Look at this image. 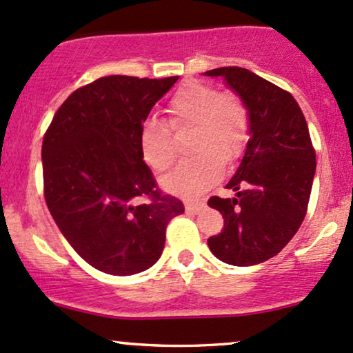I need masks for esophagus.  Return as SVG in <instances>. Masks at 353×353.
<instances>
[{"instance_id": "obj_1", "label": "esophagus", "mask_w": 353, "mask_h": 353, "mask_svg": "<svg viewBox=\"0 0 353 353\" xmlns=\"http://www.w3.org/2000/svg\"><path fill=\"white\" fill-rule=\"evenodd\" d=\"M184 205H185V210H188V212H194V214L201 212V210L205 208L204 202H199V201H185Z\"/></svg>"}]
</instances>
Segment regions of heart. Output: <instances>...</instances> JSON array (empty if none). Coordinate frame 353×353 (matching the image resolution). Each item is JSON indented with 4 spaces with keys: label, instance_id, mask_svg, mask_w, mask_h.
Returning <instances> with one entry per match:
<instances>
[{
    "label": "heart",
    "instance_id": "b5f03b06",
    "mask_svg": "<svg viewBox=\"0 0 353 353\" xmlns=\"http://www.w3.org/2000/svg\"><path fill=\"white\" fill-rule=\"evenodd\" d=\"M169 124L149 121L141 131V152L156 172H164L179 154L172 131L190 128L185 148L192 154L164 177L168 190L181 196L204 192L222 176L224 163L244 152L250 132L245 101L234 91H219L214 84L188 79L168 101Z\"/></svg>",
    "mask_w": 353,
    "mask_h": 353
}]
</instances>
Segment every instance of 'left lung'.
Here are the masks:
<instances>
[{"label":"left lung","instance_id":"obj_1","mask_svg":"<svg viewBox=\"0 0 353 353\" xmlns=\"http://www.w3.org/2000/svg\"><path fill=\"white\" fill-rule=\"evenodd\" d=\"M205 74L224 76L250 114L244 159L228 184L236 197L208 201L224 217V229L209 237V249L225 264H261L289 244L307 214L317 164L309 125L289 91L245 68Z\"/></svg>","mask_w":353,"mask_h":353}]
</instances>
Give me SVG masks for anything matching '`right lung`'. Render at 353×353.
I'll list each match as a JSON object with an SVG mask.
<instances>
[{
    "label": "right lung",
    "instance_id": "obj_1",
    "mask_svg": "<svg viewBox=\"0 0 353 353\" xmlns=\"http://www.w3.org/2000/svg\"><path fill=\"white\" fill-rule=\"evenodd\" d=\"M179 76H104L61 104L43 137L44 199L89 265L132 275L156 264L165 228L184 212L143 161L141 131Z\"/></svg>",
    "mask_w": 353,
    "mask_h": 353
}]
</instances>
